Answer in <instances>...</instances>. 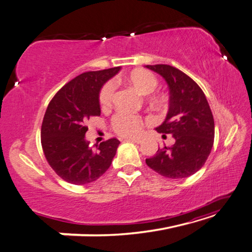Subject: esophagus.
Returning <instances> with one entry per match:
<instances>
[{
  "mask_svg": "<svg viewBox=\"0 0 252 252\" xmlns=\"http://www.w3.org/2000/svg\"><path fill=\"white\" fill-rule=\"evenodd\" d=\"M129 141H131V142H133V143H136V144H140V143H142V140L141 139H129Z\"/></svg>",
  "mask_w": 252,
  "mask_h": 252,
  "instance_id": "obj_1",
  "label": "esophagus"
}]
</instances>
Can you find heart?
<instances>
[{
  "label": "heart",
  "instance_id": "obj_1",
  "mask_svg": "<svg viewBox=\"0 0 252 252\" xmlns=\"http://www.w3.org/2000/svg\"><path fill=\"white\" fill-rule=\"evenodd\" d=\"M123 80L130 86L143 94H150L154 92L157 86H158V78L156 77L154 73H152L149 70H144V68H136L130 73L125 75ZM115 84L112 82H106L101 86L99 94H98V101H99V106L101 109H108L111 106L113 96H115ZM154 101L161 102L162 98L160 96H154ZM111 129L115 131L117 134L121 136L132 137L137 134H140L143 126L142 118L132 115V113H127L125 111L117 112L115 116L112 117L110 122Z\"/></svg>",
  "mask_w": 252,
  "mask_h": 252
}]
</instances>
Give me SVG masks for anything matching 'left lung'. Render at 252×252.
Masks as SVG:
<instances>
[{
	"label": "left lung",
	"mask_w": 252,
	"mask_h": 252,
	"mask_svg": "<svg viewBox=\"0 0 252 252\" xmlns=\"http://www.w3.org/2000/svg\"><path fill=\"white\" fill-rule=\"evenodd\" d=\"M165 78L169 110L157 132L172 134L175 144L158 147L146 165L167 178L180 179L202 168L214 143V118L203 91L186 73L167 64L146 65Z\"/></svg>",
	"instance_id": "obj_1"
}]
</instances>
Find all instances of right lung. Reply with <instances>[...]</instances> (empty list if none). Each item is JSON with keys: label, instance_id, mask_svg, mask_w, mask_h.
I'll use <instances>...</instances> for the list:
<instances>
[{"label": "right lung", "instance_id": "add662e5", "mask_svg": "<svg viewBox=\"0 0 252 252\" xmlns=\"http://www.w3.org/2000/svg\"><path fill=\"white\" fill-rule=\"evenodd\" d=\"M120 66L90 71L66 83L49 102L41 125V146L48 164L63 180L86 185L109 168L120 141L101 142L96 149L85 140L87 121L100 116L98 94Z\"/></svg>", "mask_w": 252, "mask_h": 252}]
</instances>
